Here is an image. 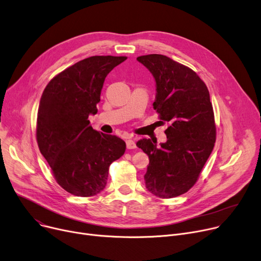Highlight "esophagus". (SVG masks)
<instances>
[{
    "mask_svg": "<svg viewBox=\"0 0 261 261\" xmlns=\"http://www.w3.org/2000/svg\"><path fill=\"white\" fill-rule=\"evenodd\" d=\"M126 144H127V149H129V150L136 148L134 140H131V138H128V140L126 141Z\"/></svg>",
    "mask_w": 261,
    "mask_h": 261,
    "instance_id": "34e87169",
    "label": "esophagus"
}]
</instances>
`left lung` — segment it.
<instances>
[{"instance_id": "1", "label": "left lung", "mask_w": 261, "mask_h": 261, "mask_svg": "<svg viewBox=\"0 0 261 261\" xmlns=\"http://www.w3.org/2000/svg\"><path fill=\"white\" fill-rule=\"evenodd\" d=\"M156 82L153 108L164 124L167 142L143 138L136 146L149 156L146 188L160 198L179 196L192 188L216 141L210 94L192 69L162 55L138 57Z\"/></svg>"}]
</instances>
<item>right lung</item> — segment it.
<instances>
[{"label": "right lung", "mask_w": 261, "mask_h": 261, "mask_svg": "<svg viewBox=\"0 0 261 261\" xmlns=\"http://www.w3.org/2000/svg\"><path fill=\"white\" fill-rule=\"evenodd\" d=\"M127 57L94 56L68 67L43 91L37 119V142L57 182L81 197L106 187L110 165L124 155L126 143L99 133L89 124L106 76Z\"/></svg>", "instance_id": "1"}]
</instances>
